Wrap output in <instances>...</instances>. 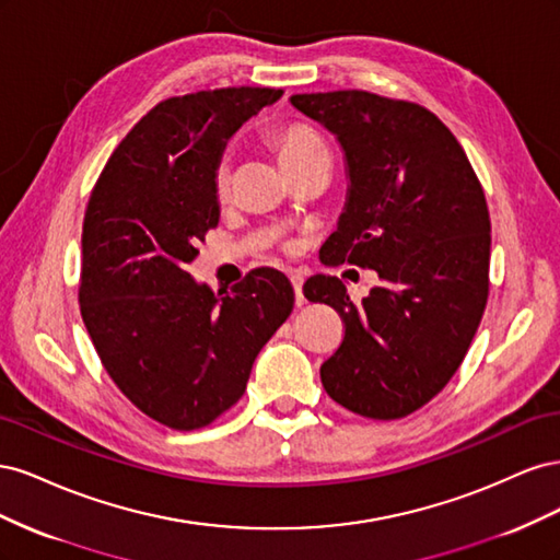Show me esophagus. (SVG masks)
Segmentation results:
<instances>
[{
    "label": "esophagus",
    "instance_id": "1",
    "mask_svg": "<svg viewBox=\"0 0 560 560\" xmlns=\"http://www.w3.org/2000/svg\"><path fill=\"white\" fill-rule=\"evenodd\" d=\"M290 280H292V287H294V296H296V306H303V276L296 273V270H292L290 273Z\"/></svg>",
    "mask_w": 560,
    "mask_h": 560
}]
</instances>
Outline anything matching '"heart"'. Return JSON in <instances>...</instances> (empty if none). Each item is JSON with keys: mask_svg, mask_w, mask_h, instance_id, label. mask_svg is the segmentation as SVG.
I'll list each match as a JSON object with an SVG mask.
<instances>
[{"mask_svg": "<svg viewBox=\"0 0 560 560\" xmlns=\"http://www.w3.org/2000/svg\"><path fill=\"white\" fill-rule=\"evenodd\" d=\"M268 142L278 151V159L282 161L287 171H292V167H299L313 159L329 156L327 142L322 140L317 128L308 121H303V118H292V121L276 124L268 130ZM229 182H231L229 165L219 163L214 171V189L219 196H224L229 191Z\"/></svg>", "mask_w": 560, "mask_h": 560, "instance_id": "heart-1", "label": "heart"}]
</instances>
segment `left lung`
Listing matches in <instances>:
<instances>
[{
  "instance_id": "left-lung-1",
  "label": "left lung",
  "mask_w": 560,
  "mask_h": 560,
  "mask_svg": "<svg viewBox=\"0 0 560 560\" xmlns=\"http://www.w3.org/2000/svg\"><path fill=\"white\" fill-rule=\"evenodd\" d=\"M292 105L336 135L348 163L346 210L319 259L381 278L362 303L331 276L303 284L346 325L322 385L352 413L404 418L442 393L479 329L490 264L481 182L455 135L416 103L331 91Z\"/></svg>"
}]
</instances>
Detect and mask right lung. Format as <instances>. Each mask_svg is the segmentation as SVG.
<instances>
[{"instance_id": "right-lung-1", "label": "right lung", "mask_w": 560, "mask_h": 560, "mask_svg": "<svg viewBox=\"0 0 560 560\" xmlns=\"http://www.w3.org/2000/svg\"><path fill=\"white\" fill-rule=\"evenodd\" d=\"M280 95L241 86L163 100L118 142L83 214V325L116 387L171 430L229 411L294 308L276 268H254L219 294L186 270L219 224L214 171L226 140Z\"/></svg>"}]
</instances>
